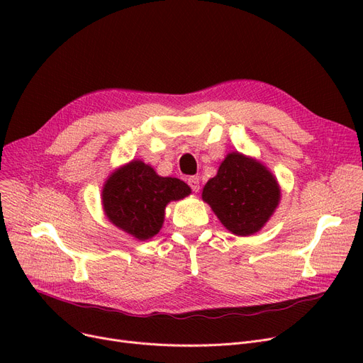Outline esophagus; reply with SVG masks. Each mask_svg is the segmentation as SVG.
Instances as JSON below:
<instances>
[{
  "label": "esophagus",
  "mask_w": 363,
  "mask_h": 363,
  "mask_svg": "<svg viewBox=\"0 0 363 363\" xmlns=\"http://www.w3.org/2000/svg\"><path fill=\"white\" fill-rule=\"evenodd\" d=\"M188 185H189V188L193 189L194 193H199V189H200V179H199L197 177H189V178H188Z\"/></svg>",
  "instance_id": "1"
}]
</instances>
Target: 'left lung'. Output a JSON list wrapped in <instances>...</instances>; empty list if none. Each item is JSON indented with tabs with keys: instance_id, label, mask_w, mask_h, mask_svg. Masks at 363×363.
Listing matches in <instances>:
<instances>
[{
	"instance_id": "left-lung-1",
	"label": "left lung",
	"mask_w": 363,
	"mask_h": 363,
	"mask_svg": "<svg viewBox=\"0 0 363 363\" xmlns=\"http://www.w3.org/2000/svg\"><path fill=\"white\" fill-rule=\"evenodd\" d=\"M279 186L271 172L253 159L231 152L218 175L203 188V200L226 230L252 235L268 222L279 201Z\"/></svg>"
}]
</instances>
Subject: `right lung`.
Returning <instances> with one entry per match:
<instances>
[{
	"mask_svg": "<svg viewBox=\"0 0 363 363\" xmlns=\"http://www.w3.org/2000/svg\"><path fill=\"white\" fill-rule=\"evenodd\" d=\"M189 193L184 181L159 177L148 164L133 160L107 179L103 206L114 225L144 241L160 231L166 204Z\"/></svg>",
	"mask_w": 363,
	"mask_h": 363,
	"instance_id": "obj_1",
	"label": "right lung"
}]
</instances>
